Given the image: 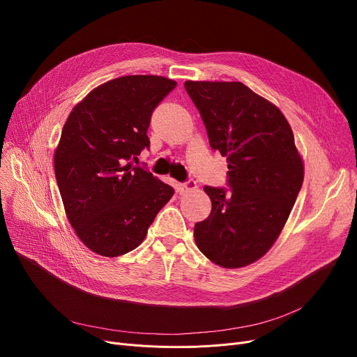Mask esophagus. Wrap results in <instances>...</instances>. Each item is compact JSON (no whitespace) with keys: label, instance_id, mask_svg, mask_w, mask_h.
Here are the masks:
<instances>
[{"label":"esophagus","instance_id":"obj_1","mask_svg":"<svg viewBox=\"0 0 357 357\" xmlns=\"http://www.w3.org/2000/svg\"><path fill=\"white\" fill-rule=\"evenodd\" d=\"M194 190H197V182L192 181V179L186 181V182H182V183L178 185V192H179L181 195H183V194H186V192H190V191H194Z\"/></svg>","mask_w":357,"mask_h":357}]
</instances>
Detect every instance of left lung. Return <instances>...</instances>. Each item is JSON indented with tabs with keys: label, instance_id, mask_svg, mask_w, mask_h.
Segmentation results:
<instances>
[{
	"label": "left lung",
	"instance_id": "obj_1",
	"mask_svg": "<svg viewBox=\"0 0 357 357\" xmlns=\"http://www.w3.org/2000/svg\"><path fill=\"white\" fill-rule=\"evenodd\" d=\"M210 144L227 158L231 191L205 186L211 214L194 227L213 264L237 269L265 256L282 231L304 181L292 128L275 104L241 82L186 81Z\"/></svg>",
	"mask_w": 357,
	"mask_h": 357
}]
</instances>
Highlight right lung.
Masks as SVG:
<instances>
[{
    "instance_id": "1",
    "label": "right lung",
    "mask_w": 357,
    "mask_h": 357,
    "mask_svg": "<svg viewBox=\"0 0 357 357\" xmlns=\"http://www.w3.org/2000/svg\"><path fill=\"white\" fill-rule=\"evenodd\" d=\"M175 86L158 75H127L93 88L70 111L54 175L70 226L93 253L117 257L140 246L174 195L133 160L150 144L153 109Z\"/></svg>"
}]
</instances>
